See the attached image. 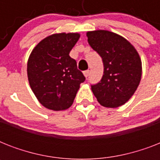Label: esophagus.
<instances>
[{
  "label": "esophagus",
  "instance_id": "34e87169",
  "mask_svg": "<svg viewBox=\"0 0 160 160\" xmlns=\"http://www.w3.org/2000/svg\"><path fill=\"white\" fill-rule=\"evenodd\" d=\"M89 74H90V70H85V71H84V75H85V77H88Z\"/></svg>",
  "mask_w": 160,
  "mask_h": 160
}]
</instances>
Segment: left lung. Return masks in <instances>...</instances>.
Segmentation results:
<instances>
[{"label":"left lung","mask_w":160,"mask_h":160,"mask_svg":"<svg viewBox=\"0 0 160 160\" xmlns=\"http://www.w3.org/2000/svg\"><path fill=\"white\" fill-rule=\"evenodd\" d=\"M88 43L101 56L104 75L91 85L98 102L107 108L124 105L134 95L142 75V62L136 49L118 34L105 30L88 31Z\"/></svg>","instance_id":"1"}]
</instances>
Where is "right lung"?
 <instances>
[{
	"label": "right lung",
	"mask_w": 160,
	"mask_h": 160,
	"mask_svg": "<svg viewBox=\"0 0 160 160\" xmlns=\"http://www.w3.org/2000/svg\"><path fill=\"white\" fill-rule=\"evenodd\" d=\"M80 36L79 33L53 34L40 41L29 56V84L39 102L47 109H69L85 81L76 61L69 55Z\"/></svg>",
	"instance_id": "obj_1"
}]
</instances>
